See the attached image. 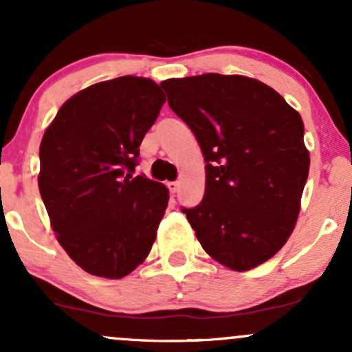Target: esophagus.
<instances>
[{
    "instance_id": "esophagus-1",
    "label": "esophagus",
    "mask_w": 352,
    "mask_h": 352,
    "mask_svg": "<svg viewBox=\"0 0 352 352\" xmlns=\"http://www.w3.org/2000/svg\"><path fill=\"white\" fill-rule=\"evenodd\" d=\"M167 187H168V190H170V193H175L177 190H179L180 184L179 182H167Z\"/></svg>"
}]
</instances>
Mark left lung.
Here are the masks:
<instances>
[{"label":"left lung","mask_w":352,"mask_h":352,"mask_svg":"<svg viewBox=\"0 0 352 352\" xmlns=\"http://www.w3.org/2000/svg\"><path fill=\"white\" fill-rule=\"evenodd\" d=\"M160 86L207 162L204 200L182 207L201 248L235 272L265 263L292 235L308 180L301 116L245 76L201 74Z\"/></svg>","instance_id":"8db88e82"}]
</instances>
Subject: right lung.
<instances>
[{
    "label": "right lung",
    "mask_w": 352,
    "mask_h": 352,
    "mask_svg": "<svg viewBox=\"0 0 352 352\" xmlns=\"http://www.w3.org/2000/svg\"><path fill=\"white\" fill-rule=\"evenodd\" d=\"M164 102L153 80L122 76L72 96L44 132V207L60 246L94 276H127L152 250L168 190L134 172Z\"/></svg>",
    "instance_id": "obj_1"
}]
</instances>
